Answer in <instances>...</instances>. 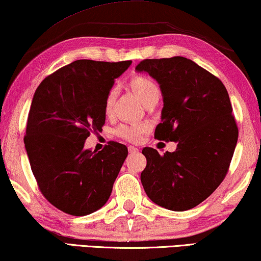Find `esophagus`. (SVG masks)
<instances>
[{
  "label": "esophagus",
  "instance_id": "34e87169",
  "mask_svg": "<svg viewBox=\"0 0 261 261\" xmlns=\"http://www.w3.org/2000/svg\"><path fill=\"white\" fill-rule=\"evenodd\" d=\"M127 149H129V153L130 154H134V153H137L138 152V149L136 146H132V145H130L129 147H127Z\"/></svg>",
  "mask_w": 261,
  "mask_h": 261
}]
</instances>
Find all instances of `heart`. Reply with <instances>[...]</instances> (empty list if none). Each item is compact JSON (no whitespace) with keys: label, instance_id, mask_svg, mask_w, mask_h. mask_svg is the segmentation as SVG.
Returning <instances> with one entry per match:
<instances>
[{"label":"heart","instance_id":"heart-1","mask_svg":"<svg viewBox=\"0 0 261 261\" xmlns=\"http://www.w3.org/2000/svg\"><path fill=\"white\" fill-rule=\"evenodd\" d=\"M129 87L144 106L150 100H158L159 96H161L159 85L149 76L136 75L131 77V80L129 81ZM114 102L115 90H110L108 92L106 100H104V111H106V114H110L112 107H114ZM146 124H130V125L119 126L117 134L120 137L125 138L126 141L137 142L141 135L144 131H146Z\"/></svg>","mask_w":261,"mask_h":261}]
</instances>
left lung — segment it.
Segmentation results:
<instances>
[{"label": "left lung", "mask_w": 261, "mask_h": 261, "mask_svg": "<svg viewBox=\"0 0 261 261\" xmlns=\"http://www.w3.org/2000/svg\"><path fill=\"white\" fill-rule=\"evenodd\" d=\"M136 70L149 73L162 91V123L154 137L177 143L176 151L164 155L144 147V191L154 204L171 211L196 207L226 176L238 141L226 88L181 56L144 60Z\"/></svg>", "instance_id": "obj_1"}]
</instances>
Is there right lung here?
I'll return each instance as SVG.
<instances>
[{
	"instance_id": "add662e5",
	"label": "right lung",
	"mask_w": 261,
	"mask_h": 261,
	"mask_svg": "<svg viewBox=\"0 0 261 261\" xmlns=\"http://www.w3.org/2000/svg\"><path fill=\"white\" fill-rule=\"evenodd\" d=\"M131 61L77 60L38 85L31 102L24 145L31 171L43 196L71 216L99 210L127 155L123 144L102 151L84 149L91 130L106 123L104 100Z\"/></svg>"
}]
</instances>
